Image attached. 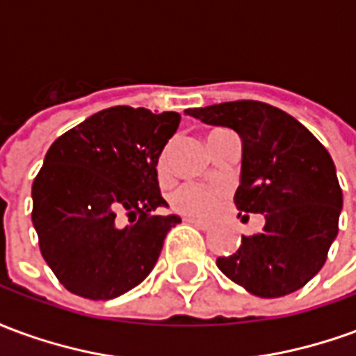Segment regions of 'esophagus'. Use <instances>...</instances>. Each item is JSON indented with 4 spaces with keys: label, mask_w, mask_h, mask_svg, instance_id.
<instances>
[{
    "label": "esophagus",
    "mask_w": 356,
    "mask_h": 356,
    "mask_svg": "<svg viewBox=\"0 0 356 356\" xmlns=\"http://www.w3.org/2000/svg\"><path fill=\"white\" fill-rule=\"evenodd\" d=\"M185 221L186 223L194 225V227H198V229H202V231H208L209 229L208 223H204V221H200V219H194V217H185Z\"/></svg>",
    "instance_id": "34e87169"
}]
</instances>
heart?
I'll list each match as a JSON object with an SVG mask.
<instances>
[{
    "mask_svg": "<svg viewBox=\"0 0 356 356\" xmlns=\"http://www.w3.org/2000/svg\"><path fill=\"white\" fill-rule=\"evenodd\" d=\"M217 198H219V194L213 188L186 183L173 191L171 206L188 216L208 217L216 211Z\"/></svg>",
    "mask_w": 356,
    "mask_h": 356,
    "instance_id": "obj_1",
    "label": "heart"
}]
</instances>
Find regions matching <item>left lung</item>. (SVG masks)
<instances>
[{
  "label": "left lung",
  "mask_w": 356,
  "mask_h": 356,
  "mask_svg": "<svg viewBox=\"0 0 356 356\" xmlns=\"http://www.w3.org/2000/svg\"><path fill=\"white\" fill-rule=\"evenodd\" d=\"M185 114L238 133L242 170L234 204L238 211L265 216L261 232L242 236L234 254L217 257L219 270L257 298L303 288L326 263L343 208L328 150L296 118L265 102H221Z\"/></svg>",
  "instance_id": "left-lung-1"
}]
</instances>
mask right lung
Masks as SVG:
<instances>
[{
    "mask_svg": "<svg viewBox=\"0 0 356 356\" xmlns=\"http://www.w3.org/2000/svg\"><path fill=\"white\" fill-rule=\"evenodd\" d=\"M179 122L177 112L112 106L51 145L32 185V223L68 291L114 299L154 268L165 234L181 223L152 216L168 206L156 165Z\"/></svg>",
    "mask_w": 356,
    "mask_h": 356,
    "instance_id": "obj_1",
    "label": "right lung"
}]
</instances>
